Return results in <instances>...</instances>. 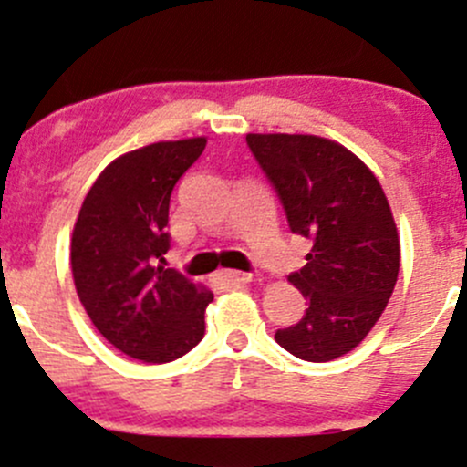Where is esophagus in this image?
Instances as JSON below:
<instances>
[{"label":"esophagus","instance_id":"1","mask_svg":"<svg viewBox=\"0 0 467 467\" xmlns=\"http://www.w3.org/2000/svg\"><path fill=\"white\" fill-rule=\"evenodd\" d=\"M219 279H223L225 284H233L234 286V284H248L250 279H253V275L244 271H221Z\"/></svg>","mask_w":467,"mask_h":467}]
</instances>
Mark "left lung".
Returning <instances> with one entry per match:
<instances>
[{
	"label": "left lung",
	"instance_id": "left-lung-1",
	"mask_svg": "<svg viewBox=\"0 0 467 467\" xmlns=\"http://www.w3.org/2000/svg\"><path fill=\"white\" fill-rule=\"evenodd\" d=\"M246 143L286 213L311 239L306 264L288 275L308 308L275 340L308 362L356 349L385 311L400 268L389 203L374 171L347 147L304 134H248Z\"/></svg>",
	"mask_w": 467,
	"mask_h": 467
}]
</instances>
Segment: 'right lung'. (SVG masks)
<instances>
[{
	"mask_svg": "<svg viewBox=\"0 0 467 467\" xmlns=\"http://www.w3.org/2000/svg\"><path fill=\"white\" fill-rule=\"evenodd\" d=\"M205 150V139L140 147L107 165L85 196L71 239L78 297L93 327L122 353L171 362L205 333L213 293L174 268L170 196Z\"/></svg>",
	"mask_w": 467,
	"mask_h": 467,
	"instance_id": "right-lung-1",
	"label": "right lung"
}]
</instances>
